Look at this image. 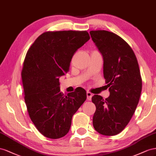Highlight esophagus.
<instances>
[{"mask_svg":"<svg viewBox=\"0 0 156 156\" xmlns=\"http://www.w3.org/2000/svg\"><path fill=\"white\" fill-rule=\"evenodd\" d=\"M86 94H87V100L91 101V98H92V96H93L92 93L91 92H90V91H87Z\"/></svg>","mask_w":156,"mask_h":156,"instance_id":"esophagus-1","label":"esophagus"}]
</instances>
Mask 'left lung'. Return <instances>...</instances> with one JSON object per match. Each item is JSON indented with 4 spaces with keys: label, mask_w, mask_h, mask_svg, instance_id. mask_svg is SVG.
Masks as SVG:
<instances>
[{
    "label": "left lung",
    "mask_w": 156,
    "mask_h": 156,
    "mask_svg": "<svg viewBox=\"0 0 156 156\" xmlns=\"http://www.w3.org/2000/svg\"><path fill=\"white\" fill-rule=\"evenodd\" d=\"M90 33L103 55L104 78L110 91L105 99L92 97L96 106L93 125L100 134L113 136L124 129L139 103L142 91L139 63L132 48L118 35L105 30Z\"/></svg>",
    "instance_id": "1"
}]
</instances>
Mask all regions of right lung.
Wrapping results in <instances>:
<instances>
[{"mask_svg": "<svg viewBox=\"0 0 156 156\" xmlns=\"http://www.w3.org/2000/svg\"><path fill=\"white\" fill-rule=\"evenodd\" d=\"M90 38L86 30L48 31L27 52L21 70L25 102L31 121L44 136L56 139L67 134L73 115L86 100L82 87L64 95L59 78Z\"/></svg>", "mask_w": 156, "mask_h": 156, "instance_id": "right-lung-1", "label": "right lung"}]
</instances>
